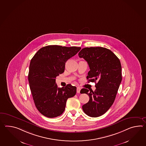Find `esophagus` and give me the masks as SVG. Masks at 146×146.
I'll use <instances>...</instances> for the list:
<instances>
[{
	"label": "esophagus",
	"mask_w": 146,
	"mask_h": 146,
	"mask_svg": "<svg viewBox=\"0 0 146 146\" xmlns=\"http://www.w3.org/2000/svg\"><path fill=\"white\" fill-rule=\"evenodd\" d=\"M80 91H81V88L78 87L77 89H76V92L78 93H80Z\"/></svg>",
	"instance_id": "1"
}]
</instances>
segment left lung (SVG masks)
Listing matches in <instances>:
<instances>
[{"label": "left lung", "instance_id": "obj_1", "mask_svg": "<svg viewBox=\"0 0 146 146\" xmlns=\"http://www.w3.org/2000/svg\"><path fill=\"white\" fill-rule=\"evenodd\" d=\"M78 56L87 61L90 68L86 77L88 82L96 83L94 92L86 88L81 90V93L90 97L88 103L82 106L83 110L89 116H100L113 104L122 80L119 59L110 50L103 47L85 48Z\"/></svg>", "mask_w": 146, "mask_h": 146}]
</instances>
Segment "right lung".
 Listing matches in <instances>:
<instances>
[{
    "instance_id": "1",
    "label": "right lung",
    "mask_w": 146,
    "mask_h": 146,
    "mask_svg": "<svg viewBox=\"0 0 146 146\" xmlns=\"http://www.w3.org/2000/svg\"><path fill=\"white\" fill-rule=\"evenodd\" d=\"M81 49L48 45L39 50L31 60L28 74L30 88L37 110L44 116H60L65 110L67 100L76 94V88L71 84L58 88L55 78L64 71L66 62Z\"/></svg>"
}]
</instances>
